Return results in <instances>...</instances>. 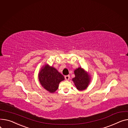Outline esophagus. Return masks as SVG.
Listing matches in <instances>:
<instances>
[{
  "mask_svg": "<svg viewBox=\"0 0 128 128\" xmlns=\"http://www.w3.org/2000/svg\"><path fill=\"white\" fill-rule=\"evenodd\" d=\"M70 78V75H66L65 76V79L66 80H69Z\"/></svg>",
  "mask_w": 128,
  "mask_h": 128,
  "instance_id": "esophagus-1",
  "label": "esophagus"
}]
</instances>
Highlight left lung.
<instances>
[{"label":"left lung","instance_id":"obj_1","mask_svg":"<svg viewBox=\"0 0 128 128\" xmlns=\"http://www.w3.org/2000/svg\"><path fill=\"white\" fill-rule=\"evenodd\" d=\"M75 77L72 79L75 86L78 90H82L86 89L90 82V76L81 67L74 70Z\"/></svg>","mask_w":128,"mask_h":128}]
</instances>
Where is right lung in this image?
Masks as SVG:
<instances>
[{
	"mask_svg": "<svg viewBox=\"0 0 128 128\" xmlns=\"http://www.w3.org/2000/svg\"><path fill=\"white\" fill-rule=\"evenodd\" d=\"M40 83L45 89L50 92L57 90L58 84L64 80V76L54 67L46 65L38 74Z\"/></svg>",
	"mask_w": 128,
	"mask_h": 128,
	"instance_id": "1",
	"label": "right lung"
}]
</instances>
